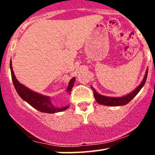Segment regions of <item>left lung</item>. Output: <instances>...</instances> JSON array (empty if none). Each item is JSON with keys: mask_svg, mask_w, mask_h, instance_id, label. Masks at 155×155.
<instances>
[{"mask_svg": "<svg viewBox=\"0 0 155 155\" xmlns=\"http://www.w3.org/2000/svg\"><path fill=\"white\" fill-rule=\"evenodd\" d=\"M147 74H148V69H147V71L143 77V80H142L141 83L138 85L137 87L133 91H132L130 93L127 94V95L122 96V97H108V96L102 95L99 94L96 90L91 86V88L92 89L94 92V97H95L96 101L101 105H104V106H124V105L127 104L130 101L136 96L137 94L139 92V91L141 90V88L144 86L146 80H147Z\"/></svg>", "mask_w": 155, "mask_h": 155, "instance_id": "obj_1", "label": "left lung"}]
</instances>
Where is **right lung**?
Here are the masks:
<instances>
[{"mask_svg": "<svg viewBox=\"0 0 155 155\" xmlns=\"http://www.w3.org/2000/svg\"><path fill=\"white\" fill-rule=\"evenodd\" d=\"M10 69L11 74H12V81H13L16 91L17 92L18 95L20 96V97L23 101H25L28 104L31 105V106H33L35 109H37L41 112H43V113L54 114L57 113V112L65 111V110H66L69 107V106H63V107H56L51 103V98L49 96L44 95L40 93H38V92L31 90V89L27 87L26 86L23 85L22 84L19 83L18 80L16 78L15 73L13 71L12 60L10 61ZM75 77H74L69 81L68 85V87L66 89V92L68 93H71V91L73 87H74V84L75 82Z\"/></svg>", "mask_w": 155, "mask_h": 155, "instance_id": "1", "label": "right lung"}]
</instances>
